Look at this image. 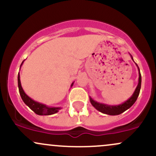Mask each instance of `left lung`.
<instances>
[{
	"mask_svg": "<svg viewBox=\"0 0 156 156\" xmlns=\"http://www.w3.org/2000/svg\"><path fill=\"white\" fill-rule=\"evenodd\" d=\"M131 56V58L133 59V57ZM138 69H139V83H138L136 88V90L134 91L133 95H132L128 101H126L125 103H122L120 105H108L103 104V103H98V102L94 101V100L92 99V98H89V100H90V103H92L93 106L97 110L99 111L103 114H108V115H119V114H122L126 110H128V108H130L134 104L136 101L137 98L139 97V92H140L141 89V76L140 70H139V68L138 67L136 64Z\"/></svg>",
	"mask_w": 156,
	"mask_h": 156,
	"instance_id": "obj_1",
	"label": "left lung"
}]
</instances>
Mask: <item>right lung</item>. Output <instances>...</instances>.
<instances>
[{"label": "right lung", "mask_w": 156, "mask_h": 156, "mask_svg": "<svg viewBox=\"0 0 156 156\" xmlns=\"http://www.w3.org/2000/svg\"><path fill=\"white\" fill-rule=\"evenodd\" d=\"M23 63V62H22V64H21V65H22ZM17 81H18V88L21 98H22L23 102H24V103H26V104L35 113V114H38V115H51V114L57 113L58 112V110H60V109L62 108L61 107L48 106V105L38 103V102L32 100L31 98L27 95L24 91H23L22 86H21L20 79V74H18V77H17ZM73 83H72V85H71V87L73 86Z\"/></svg>", "instance_id": "right-lung-1"}]
</instances>
